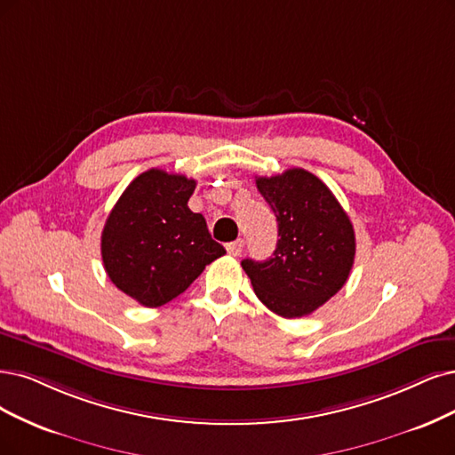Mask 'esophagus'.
<instances>
[{
  "instance_id": "34e87169",
  "label": "esophagus",
  "mask_w": 455,
  "mask_h": 455,
  "mask_svg": "<svg viewBox=\"0 0 455 455\" xmlns=\"http://www.w3.org/2000/svg\"><path fill=\"white\" fill-rule=\"evenodd\" d=\"M227 251H228V255H232V257H240L242 251H243V240H236V242L227 243Z\"/></svg>"
}]
</instances>
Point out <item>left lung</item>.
<instances>
[{
    "instance_id": "8db88e82",
    "label": "left lung",
    "mask_w": 455,
    "mask_h": 455,
    "mask_svg": "<svg viewBox=\"0 0 455 455\" xmlns=\"http://www.w3.org/2000/svg\"><path fill=\"white\" fill-rule=\"evenodd\" d=\"M277 219L274 255L242 267L262 304L284 318L306 316L341 291L355 264L356 238L328 185L304 168L257 178Z\"/></svg>"
}]
</instances>
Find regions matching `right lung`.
Listing matches in <instances>:
<instances>
[{"label": "right lung", "mask_w": 455, "mask_h": 455, "mask_svg": "<svg viewBox=\"0 0 455 455\" xmlns=\"http://www.w3.org/2000/svg\"><path fill=\"white\" fill-rule=\"evenodd\" d=\"M196 181L149 168L134 178L112 208L100 255L117 289L144 307L174 299L227 251L212 240L206 219L188 202Z\"/></svg>", "instance_id": "1"}]
</instances>
